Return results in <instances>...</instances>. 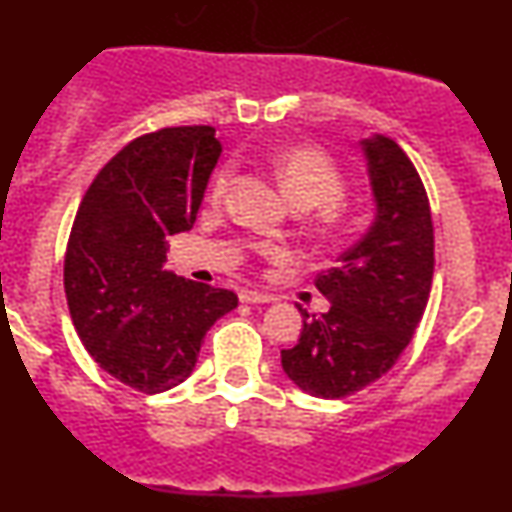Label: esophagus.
I'll use <instances>...</instances> for the list:
<instances>
[{"instance_id": "1", "label": "esophagus", "mask_w": 512, "mask_h": 512, "mask_svg": "<svg viewBox=\"0 0 512 512\" xmlns=\"http://www.w3.org/2000/svg\"><path fill=\"white\" fill-rule=\"evenodd\" d=\"M240 301L243 303H250V305H257V303H272V296H267V293H260V291H240Z\"/></svg>"}]
</instances>
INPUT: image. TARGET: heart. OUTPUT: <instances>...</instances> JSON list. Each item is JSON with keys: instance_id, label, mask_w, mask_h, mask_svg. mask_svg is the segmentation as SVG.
I'll return each mask as SVG.
<instances>
[{"instance_id": "1", "label": "heart", "mask_w": 512, "mask_h": 512, "mask_svg": "<svg viewBox=\"0 0 512 512\" xmlns=\"http://www.w3.org/2000/svg\"><path fill=\"white\" fill-rule=\"evenodd\" d=\"M274 175L281 190L296 207H322L327 219L339 216V199L344 197V175L330 154L315 146H291L272 158ZM233 180V166L223 163L211 180V199L219 202Z\"/></svg>"}]
</instances>
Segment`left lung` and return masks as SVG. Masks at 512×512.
I'll return each mask as SVG.
<instances>
[{"label":"left lung","instance_id":"left-lung-1","mask_svg":"<svg viewBox=\"0 0 512 512\" xmlns=\"http://www.w3.org/2000/svg\"><path fill=\"white\" fill-rule=\"evenodd\" d=\"M375 219L337 267L317 274L330 301L322 315H303L301 339L281 351V368L303 392L339 399L375 383L397 363L424 315L433 281V221L428 197L390 137L361 142Z\"/></svg>","mask_w":512,"mask_h":512}]
</instances>
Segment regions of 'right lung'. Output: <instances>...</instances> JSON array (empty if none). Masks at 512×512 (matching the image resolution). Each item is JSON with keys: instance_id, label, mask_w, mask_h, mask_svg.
Instances as JSON below:
<instances>
[{"instance_id": "1", "label": "right lung", "mask_w": 512, "mask_h": 512, "mask_svg": "<svg viewBox=\"0 0 512 512\" xmlns=\"http://www.w3.org/2000/svg\"><path fill=\"white\" fill-rule=\"evenodd\" d=\"M216 129L166 127L129 142L81 199L64 255L76 334L105 373L144 395L180 385L233 291L175 276L170 236L190 231L221 156Z\"/></svg>"}]
</instances>
